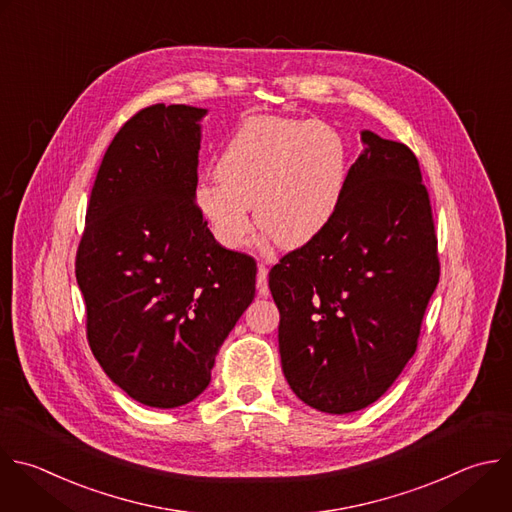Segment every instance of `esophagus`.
I'll return each mask as SVG.
<instances>
[{
  "mask_svg": "<svg viewBox=\"0 0 512 512\" xmlns=\"http://www.w3.org/2000/svg\"><path fill=\"white\" fill-rule=\"evenodd\" d=\"M267 273H269V269L265 267V263H259V271H257V291H259L261 297H267V295H269Z\"/></svg>",
  "mask_w": 512,
  "mask_h": 512,
  "instance_id": "34e87169",
  "label": "esophagus"
}]
</instances>
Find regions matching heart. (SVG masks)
Instances as JSON below:
<instances>
[{"instance_id":"obj_1","label":"heart","mask_w":512,"mask_h":512,"mask_svg":"<svg viewBox=\"0 0 512 512\" xmlns=\"http://www.w3.org/2000/svg\"><path fill=\"white\" fill-rule=\"evenodd\" d=\"M195 187L215 239L239 249L257 227L279 247L315 241L333 221L348 181L346 144L331 126L281 116L247 118Z\"/></svg>"}]
</instances>
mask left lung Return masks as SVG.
<instances>
[{"label":"left lung","mask_w":512,"mask_h":512,"mask_svg":"<svg viewBox=\"0 0 512 512\" xmlns=\"http://www.w3.org/2000/svg\"><path fill=\"white\" fill-rule=\"evenodd\" d=\"M331 225L269 271L289 388L325 414L374 404L418 346L440 263L418 158L362 130Z\"/></svg>","instance_id":"8db88e82"}]
</instances>
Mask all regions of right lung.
I'll return each mask as SVG.
<instances>
[{
    "instance_id": "right-lung-1",
    "label": "right lung",
    "mask_w": 512,
    "mask_h": 512,
    "mask_svg": "<svg viewBox=\"0 0 512 512\" xmlns=\"http://www.w3.org/2000/svg\"><path fill=\"white\" fill-rule=\"evenodd\" d=\"M205 114L154 104L118 130L76 255L90 350L150 408L207 390L219 348L255 297L253 257L221 247L195 203Z\"/></svg>"
}]
</instances>
